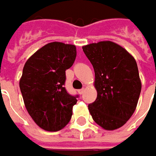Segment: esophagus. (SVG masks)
<instances>
[{
    "mask_svg": "<svg viewBox=\"0 0 156 156\" xmlns=\"http://www.w3.org/2000/svg\"><path fill=\"white\" fill-rule=\"evenodd\" d=\"M84 91H85V89L84 88H81L80 90H78V93L80 94H82L84 93Z\"/></svg>",
    "mask_w": 156,
    "mask_h": 156,
    "instance_id": "1",
    "label": "esophagus"
}]
</instances>
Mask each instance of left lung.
<instances>
[{
  "label": "left lung",
  "mask_w": 156,
  "mask_h": 156,
  "mask_svg": "<svg viewBox=\"0 0 156 156\" xmlns=\"http://www.w3.org/2000/svg\"><path fill=\"white\" fill-rule=\"evenodd\" d=\"M94 70L97 97L88 105L93 120L106 130L122 127L134 114L141 81L135 58L110 41L82 47Z\"/></svg>",
  "instance_id": "8db88e82"
}]
</instances>
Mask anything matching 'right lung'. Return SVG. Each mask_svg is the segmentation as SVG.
Segmentation results:
<instances>
[{
	"instance_id": "add662e5",
	"label": "right lung",
	"mask_w": 156,
	"mask_h": 156,
	"mask_svg": "<svg viewBox=\"0 0 156 156\" xmlns=\"http://www.w3.org/2000/svg\"><path fill=\"white\" fill-rule=\"evenodd\" d=\"M76 47L54 41L44 45L27 59L20 79L25 107L41 129L55 132L69 122L76 96L64 87L65 71L72 67Z\"/></svg>"
}]
</instances>
